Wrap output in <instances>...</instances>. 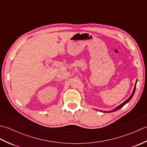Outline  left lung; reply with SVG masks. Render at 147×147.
<instances>
[{
  "mask_svg": "<svg viewBox=\"0 0 147 147\" xmlns=\"http://www.w3.org/2000/svg\"><path fill=\"white\" fill-rule=\"evenodd\" d=\"M136 83H137V80H136V83H135V87H134V89H133V92H132L131 95V96H129V97L128 98H127V99L126 100L124 101L123 103H122V104H121V105H118L117 107H115V109H114L113 110L110 111H100V110H98V109H95V110H96V111H100V112H104V113H107V112H108V113H109V112H115V111H116L119 110V109H120L121 107H123L124 105L126 104L127 103H128V102L130 101V100L132 98V97H133V96L134 94H135V90H136Z\"/></svg>",
  "mask_w": 147,
  "mask_h": 147,
  "instance_id": "1",
  "label": "left lung"
}]
</instances>
